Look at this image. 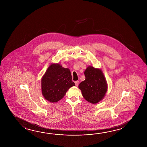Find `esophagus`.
Instances as JSON below:
<instances>
[{"label":"esophagus","instance_id":"1","mask_svg":"<svg viewBox=\"0 0 147 147\" xmlns=\"http://www.w3.org/2000/svg\"><path fill=\"white\" fill-rule=\"evenodd\" d=\"M75 85L76 86H78V84H79V82L78 81H75Z\"/></svg>","mask_w":147,"mask_h":147}]
</instances>
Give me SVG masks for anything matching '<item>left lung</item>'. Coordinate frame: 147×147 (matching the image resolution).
<instances>
[{
    "mask_svg": "<svg viewBox=\"0 0 147 147\" xmlns=\"http://www.w3.org/2000/svg\"><path fill=\"white\" fill-rule=\"evenodd\" d=\"M85 80L78 85L85 99L96 104L104 98L107 90V84L100 69L88 66L84 72Z\"/></svg>",
    "mask_w": 147,
    "mask_h": 147,
    "instance_id": "left-lung-1",
    "label": "left lung"
}]
</instances>
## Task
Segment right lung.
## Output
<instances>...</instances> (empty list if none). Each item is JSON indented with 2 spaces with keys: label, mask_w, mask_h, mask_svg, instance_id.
<instances>
[{
  "label": "right lung",
  "mask_w": 147,
  "mask_h": 147,
  "mask_svg": "<svg viewBox=\"0 0 147 147\" xmlns=\"http://www.w3.org/2000/svg\"><path fill=\"white\" fill-rule=\"evenodd\" d=\"M75 86L69 69L59 63L51 64L41 80V90L45 98L56 102L63 98L70 87Z\"/></svg>",
  "instance_id": "1"
}]
</instances>
